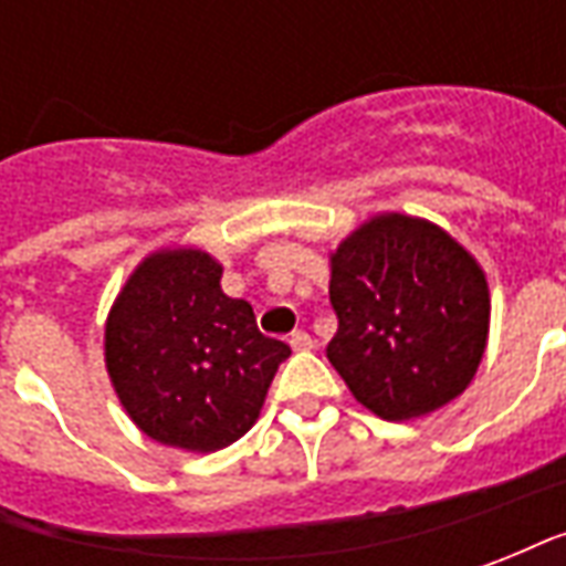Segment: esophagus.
Instances as JSON below:
<instances>
[{
  "instance_id": "obj_1",
  "label": "esophagus",
  "mask_w": 566,
  "mask_h": 566,
  "mask_svg": "<svg viewBox=\"0 0 566 566\" xmlns=\"http://www.w3.org/2000/svg\"><path fill=\"white\" fill-rule=\"evenodd\" d=\"M312 345H315V339H312L306 331L291 333V348H294V352H308Z\"/></svg>"
}]
</instances>
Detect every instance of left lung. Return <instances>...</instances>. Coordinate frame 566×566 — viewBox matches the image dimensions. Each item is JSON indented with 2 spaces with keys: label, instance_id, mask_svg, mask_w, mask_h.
I'll return each instance as SVG.
<instances>
[{
  "label": "left lung",
  "instance_id": "1",
  "mask_svg": "<svg viewBox=\"0 0 566 566\" xmlns=\"http://www.w3.org/2000/svg\"><path fill=\"white\" fill-rule=\"evenodd\" d=\"M327 360L360 406L409 421L461 397L491 327L485 270L439 223L381 211L331 251Z\"/></svg>",
  "mask_w": 566,
  "mask_h": 566
}]
</instances>
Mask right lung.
Instances as JSON below:
<instances>
[{
  "label": "right lung",
  "instance_id": "right-lung-1",
  "mask_svg": "<svg viewBox=\"0 0 566 566\" xmlns=\"http://www.w3.org/2000/svg\"><path fill=\"white\" fill-rule=\"evenodd\" d=\"M209 251H150L105 318V369L129 421L172 449H227L260 418L291 348L258 331L254 308L221 291Z\"/></svg>",
  "mask_w": 566,
  "mask_h": 566
}]
</instances>
